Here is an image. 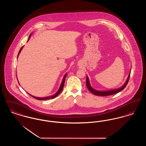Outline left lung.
Listing matches in <instances>:
<instances>
[{
	"label": "left lung",
	"instance_id": "left-lung-1",
	"mask_svg": "<svg viewBox=\"0 0 146 146\" xmlns=\"http://www.w3.org/2000/svg\"><path fill=\"white\" fill-rule=\"evenodd\" d=\"M130 73L129 75L128 78L125 84L120 88L118 89H116V90H113L107 91H99L95 90V89H94L93 88H92L91 87L90 85V83H89V78L87 76L86 77V86L88 89V90L90 91L91 92H92L93 94H94L95 95H97V96H108V95H113L115 94H117L119 92L123 90L126 86L127 85V84L129 82V78H130Z\"/></svg>",
	"mask_w": 146,
	"mask_h": 146
}]
</instances>
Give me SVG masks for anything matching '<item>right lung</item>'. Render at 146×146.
<instances>
[{"label": "right lung", "instance_id": "right-lung-1", "mask_svg": "<svg viewBox=\"0 0 146 146\" xmlns=\"http://www.w3.org/2000/svg\"><path fill=\"white\" fill-rule=\"evenodd\" d=\"M31 34L29 35V38L31 37ZM22 48H23V46H22V47H21V49H20V51H19V54H18V55H17V57H18V56H19V54L20 53L21 50L22 49ZM66 76H67V74H66L64 75V77H63V79L62 82L61 84V86H60V89H59V90H58V91H57V92L56 93L55 95H52V96H48V97H43V98H42V97H40V98H39V97H35V96H32L33 97V98H35V99H36V100H48V99L54 98H55V97H56V96H58V95L60 94V93L61 92V91L62 90L63 88V86H64V81H65V79H66Z\"/></svg>", "mask_w": 146, "mask_h": 146}]
</instances>
